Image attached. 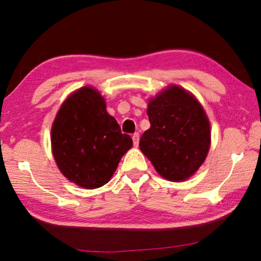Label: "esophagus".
Wrapping results in <instances>:
<instances>
[{
  "label": "esophagus",
  "mask_w": 261,
  "mask_h": 261,
  "mask_svg": "<svg viewBox=\"0 0 261 261\" xmlns=\"http://www.w3.org/2000/svg\"><path fill=\"white\" fill-rule=\"evenodd\" d=\"M139 134L138 132H136V134H134V136H132V140H134V145L137 147L139 145Z\"/></svg>",
  "instance_id": "34e87169"
}]
</instances>
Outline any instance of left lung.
<instances>
[{"mask_svg": "<svg viewBox=\"0 0 261 261\" xmlns=\"http://www.w3.org/2000/svg\"><path fill=\"white\" fill-rule=\"evenodd\" d=\"M147 115L150 127L139 147L160 176L182 181L195 173L210 148V122L193 94L170 85L149 99Z\"/></svg>", "mask_w": 261, "mask_h": 261, "instance_id": "1", "label": "left lung"}]
</instances>
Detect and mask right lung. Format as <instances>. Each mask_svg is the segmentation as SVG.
Masks as SVG:
<instances>
[{"label": "right lung", "mask_w": 261, "mask_h": 261, "mask_svg": "<svg viewBox=\"0 0 261 261\" xmlns=\"http://www.w3.org/2000/svg\"><path fill=\"white\" fill-rule=\"evenodd\" d=\"M52 153L61 173L83 188L110 181L132 139L106 111L105 99L84 87L66 99L51 127Z\"/></svg>", "instance_id": "1"}]
</instances>
